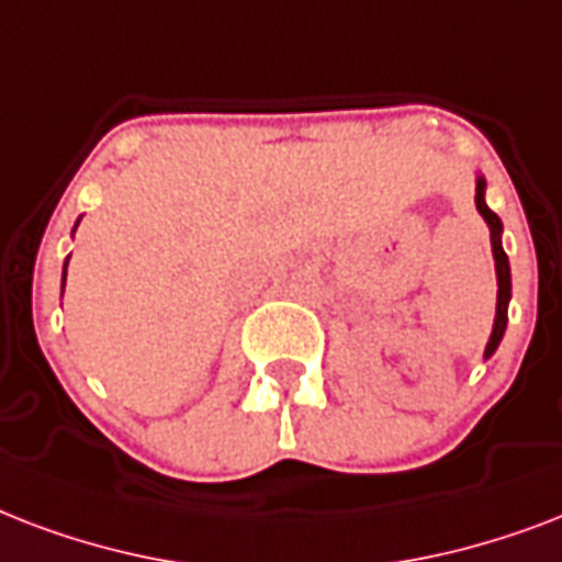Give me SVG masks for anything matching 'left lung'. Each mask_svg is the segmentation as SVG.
<instances>
[{"mask_svg":"<svg viewBox=\"0 0 562 562\" xmlns=\"http://www.w3.org/2000/svg\"><path fill=\"white\" fill-rule=\"evenodd\" d=\"M484 190H486V181L477 176L475 204H477V211H481V216L486 220V225H490L495 276H498V304H495L493 334H490V342H486V351H484V358H493L495 349H498V342H502V337H504V328H507V304H510V260H507V255H504V249H502V220H498V216H495V213L486 207Z\"/></svg>","mask_w":562,"mask_h":562,"instance_id":"1","label":"left lung"}]
</instances>
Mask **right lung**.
<instances>
[{
	"label": "right lung",
	"mask_w": 562,
	"mask_h": 562,
	"mask_svg": "<svg viewBox=\"0 0 562 562\" xmlns=\"http://www.w3.org/2000/svg\"><path fill=\"white\" fill-rule=\"evenodd\" d=\"M64 278H67V267H64Z\"/></svg>",
	"instance_id": "1"
}]
</instances>
